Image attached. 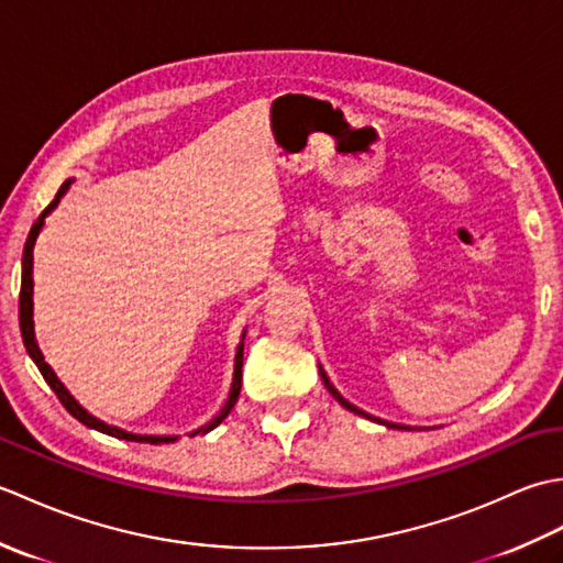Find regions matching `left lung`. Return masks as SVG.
<instances>
[{
    "mask_svg": "<svg viewBox=\"0 0 563 563\" xmlns=\"http://www.w3.org/2000/svg\"><path fill=\"white\" fill-rule=\"evenodd\" d=\"M319 375H321V382H324V385H327V389L333 394V399H336L341 406H345V409H349V411H353V413H361V416H365V418H369V421H377V423H385V426H389V428H404V426H397V423H389V421H382V418H375V416H369V413H365V411H361V409H357V406H353L349 399H343L341 397V394H339V389L336 387H333L331 385V382H329V377H327V373H324V369H321L319 367Z\"/></svg>",
    "mask_w": 563,
    "mask_h": 563,
    "instance_id": "obj_1",
    "label": "left lung"
}]
</instances>
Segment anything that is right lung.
Here are the masks:
<instances>
[{"label":"right lung","instance_id":"obj_1","mask_svg":"<svg viewBox=\"0 0 563 563\" xmlns=\"http://www.w3.org/2000/svg\"><path fill=\"white\" fill-rule=\"evenodd\" d=\"M69 186H71V178H67V181H65L63 186H59L55 200L41 212V218L35 220V224L31 227V232H29L26 246H23V261H21V292H19V327H21L23 345H26V351H29V355L33 357V363L38 365L43 379H45L47 385H51V389L57 394L59 404H63L65 409H67L71 416H75L79 423L89 426V428H93V430H101V433H106V435L121 438V440L150 442V445H162V442H174L176 435H137V433H128V430H123V428L109 426V423H103L101 418L91 416L75 397H71V394L67 391V387L63 385V382L57 379V375L53 373V367L45 363V357H43V353H41V349H38V341H35V331H33V244H35V236H38V232H41L45 214L57 206L59 198H63V196L67 194ZM244 336H246V333H244ZM244 336H242V341H244ZM242 365H244V343H239L236 355H234V377H232L230 397H227V404L222 406V411H220L218 416H214L208 426L198 428L196 433L206 435L208 430H212L214 426H220V423L224 421V418L230 416V411L234 409V404H236V399H239V391H242ZM196 433H194V435H196Z\"/></svg>","mask_w":563,"mask_h":563}]
</instances>
